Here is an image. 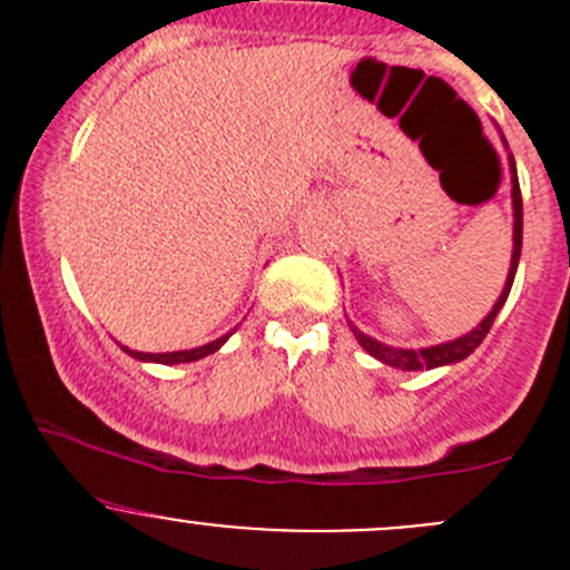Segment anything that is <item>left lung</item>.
I'll list each match as a JSON object with an SVG mask.
<instances>
[{
	"label": "left lung",
	"instance_id": "obj_1",
	"mask_svg": "<svg viewBox=\"0 0 570 570\" xmlns=\"http://www.w3.org/2000/svg\"><path fill=\"white\" fill-rule=\"evenodd\" d=\"M510 174H513V258H510V273H508V281H504L502 295H499V301L493 303V308H491V312H488V317L482 320L480 325L474 327V331L465 333V336H458V338H452V342L433 344V347H419V350L392 347V344L377 342V338L366 336V333H361L358 327H355L353 322H350V327H353L355 338H358V344L366 350V353L375 355V358L383 361V364L394 366V370L416 372V370H435V366L458 364V361L469 358V355L474 353L476 347H480L482 338H485L488 331H491V325H493V320H497V314L502 312L504 301H508L510 286H513L515 269H519V258H521V234H524V204H521V187H519V176H515L513 157H510Z\"/></svg>",
	"mask_w": 570,
	"mask_h": 570
}]
</instances>
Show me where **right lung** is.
Instances as JSON below:
<instances>
[{"instance_id":"1","label":"right lung","mask_w":570,"mask_h":570,"mask_svg":"<svg viewBox=\"0 0 570 570\" xmlns=\"http://www.w3.org/2000/svg\"><path fill=\"white\" fill-rule=\"evenodd\" d=\"M226 342H228V336H220V338H215V342L204 344V347L176 350V353H137V350H129V347H124V353H129L131 358H137V361H154V364L170 366V364H189V361L206 358V355L217 353V350H220Z\"/></svg>"}]
</instances>
